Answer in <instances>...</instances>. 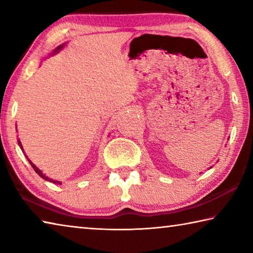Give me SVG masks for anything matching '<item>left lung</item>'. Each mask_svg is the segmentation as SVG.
Returning a JSON list of instances; mask_svg holds the SVG:
<instances>
[{
  "label": "left lung",
  "instance_id": "left-lung-1",
  "mask_svg": "<svg viewBox=\"0 0 253 253\" xmlns=\"http://www.w3.org/2000/svg\"><path fill=\"white\" fill-rule=\"evenodd\" d=\"M211 168H212V166H211ZM211 168H210V169H211Z\"/></svg>",
  "mask_w": 253,
  "mask_h": 253
}]
</instances>
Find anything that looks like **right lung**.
<instances>
[{
	"instance_id": "right-lung-1",
	"label": "right lung",
	"mask_w": 253,
	"mask_h": 253,
	"mask_svg": "<svg viewBox=\"0 0 253 253\" xmlns=\"http://www.w3.org/2000/svg\"><path fill=\"white\" fill-rule=\"evenodd\" d=\"M67 44V42H65V43H62V44H60V45H58L57 46V48H55L53 51H52V52H51V53H49L48 54V57H51V55H54V54H57V53H59L60 52V50H61V49H63V46H65ZM18 144H19V146H20V148L21 149H22V152L24 153V149H23V146H22V144H21V142H20V139H18ZM25 154V153H24ZM25 156H27V155H25ZM27 158H28V156H27ZM28 161H29V163H30V164H31V166H32V168H33V169L34 170H36V172L38 173V174H39V176L40 177H42V178H43V179H45V181H49V182H52L53 184H61V182H60V181H55V179H52V178H50V177H48V176H45V174H43V173H42L41 172V170L39 169H38L37 168V166L36 165H34L33 164V163L31 162V161H30L29 160V158H28Z\"/></svg>"
}]
</instances>
